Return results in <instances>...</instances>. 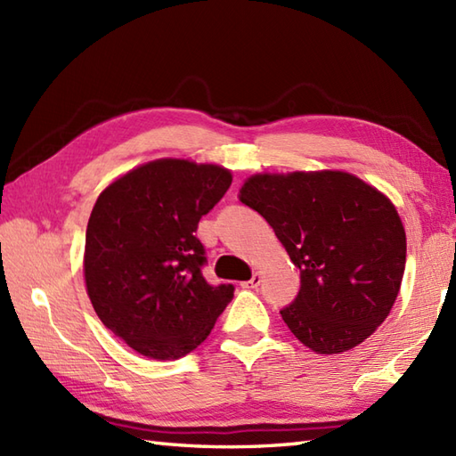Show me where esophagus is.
<instances>
[{
    "mask_svg": "<svg viewBox=\"0 0 456 456\" xmlns=\"http://www.w3.org/2000/svg\"><path fill=\"white\" fill-rule=\"evenodd\" d=\"M260 282H263V276H260L258 273H255V274H253V278L247 280V282H243L240 286L247 288V289H255V288H258V286H260Z\"/></svg>",
    "mask_w": 456,
    "mask_h": 456,
    "instance_id": "34e87169",
    "label": "esophagus"
}]
</instances>
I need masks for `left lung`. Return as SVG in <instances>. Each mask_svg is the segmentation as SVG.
<instances>
[{"label":"left lung","mask_w":456,"mask_h":456,"mask_svg":"<svg viewBox=\"0 0 456 456\" xmlns=\"http://www.w3.org/2000/svg\"><path fill=\"white\" fill-rule=\"evenodd\" d=\"M240 201L263 216L299 268L280 309L319 354L361 345L388 317L405 268V231L392 201L346 172L258 174Z\"/></svg>","instance_id":"8db88e82"}]
</instances>
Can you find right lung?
<instances>
[{
  "label": "right lung",
  "mask_w": 456,
  "mask_h": 456,
  "mask_svg": "<svg viewBox=\"0 0 456 456\" xmlns=\"http://www.w3.org/2000/svg\"><path fill=\"white\" fill-rule=\"evenodd\" d=\"M231 172L154 160L125 174L95 201L84 274L95 314L139 354L174 361L206 341L233 284L203 278L200 219L225 196Z\"/></svg>",
  "instance_id": "1"
}]
</instances>
